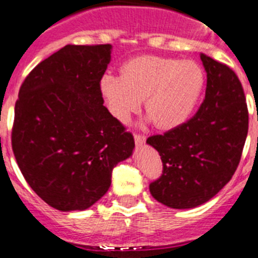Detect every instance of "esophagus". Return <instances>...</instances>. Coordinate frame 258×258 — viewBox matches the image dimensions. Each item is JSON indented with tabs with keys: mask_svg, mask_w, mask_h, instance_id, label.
<instances>
[{
	"mask_svg": "<svg viewBox=\"0 0 258 258\" xmlns=\"http://www.w3.org/2000/svg\"><path fill=\"white\" fill-rule=\"evenodd\" d=\"M134 141H136L137 146H142L146 142V137L141 136V134H134Z\"/></svg>",
	"mask_w": 258,
	"mask_h": 258,
	"instance_id": "1",
	"label": "esophagus"
}]
</instances>
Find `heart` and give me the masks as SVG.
<instances>
[{"instance_id":"heart-1","label":"heart","mask_w":258,"mask_h":258,"mask_svg":"<svg viewBox=\"0 0 258 258\" xmlns=\"http://www.w3.org/2000/svg\"><path fill=\"white\" fill-rule=\"evenodd\" d=\"M99 86L109 112L121 122L129 121L145 99L150 120L160 129H173L199 104L206 74L195 61L145 55L127 61L121 76L103 75Z\"/></svg>"}]
</instances>
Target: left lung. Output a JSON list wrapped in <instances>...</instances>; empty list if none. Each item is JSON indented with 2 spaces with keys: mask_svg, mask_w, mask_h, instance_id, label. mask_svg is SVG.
<instances>
[{
  "mask_svg": "<svg viewBox=\"0 0 258 258\" xmlns=\"http://www.w3.org/2000/svg\"><path fill=\"white\" fill-rule=\"evenodd\" d=\"M206 98L198 112L147 143L160 154L163 174L150 184L152 197L174 209L202 206L231 179L248 133V108L235 72L206 54Z\"/></svg>",
  "mask_w": 258,
  "mask_h": 258,
  "instance_id": "obj_1",
  "label": "left lung"
}]
</instances>
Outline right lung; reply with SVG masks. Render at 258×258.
<instances>
[{"mask_svg":"<svg viewBox=\"0 0 258 258\" xmlns=\"http://www.w3.org/2000/svg\"><path fill=\"white\" fill-rule=\"evenodd\" d=\"M111 45H67L31 71L15 103L11 145L31 188L61 212L84 211L111 186L134 138L103 106Z\"/></svg>","mask_w":258,"mask_h":258,"instance_id":"right-lung-1","label":"right lung"}]
</instances>
